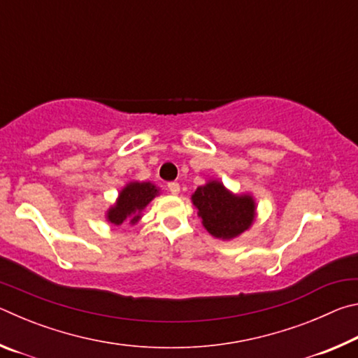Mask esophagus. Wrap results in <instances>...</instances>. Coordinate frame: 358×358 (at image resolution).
<instances>
[{
  "instance_id": "obj_1",
  "label": "esophagus",
  "mask_w": 358,
  "mask_h": 358,
  "mask_svg": "<svg viewBox=\"0 0 358 358\" xmlns=\"http://www.w3.org/2000/svg\"><path fill=\"white\" fill-rule=\"evenodd\" d=\"M167 187H169V191H171V194H175V196H177V194L180 192V185L178 183H169Z\"/></svg>"
}]
</instances>
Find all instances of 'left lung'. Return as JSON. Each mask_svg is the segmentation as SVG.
<instances>
[{"label":"left lung","mask_w":358,"mask_h":358,"mask_svg":"<svg viewBox=\"0 0 358 358\" xmlns=\"http://www.w3.org/2000/svg\"><path fill=\"white\" fill-rule=\"evenodd\" d=\"M191 201L203 227L215 238H237L256 220L257 207L251 194H234L217 180L199 186Z\"/></svg>","instance_id":"1"}]
</instances>
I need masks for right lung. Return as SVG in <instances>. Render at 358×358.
Segmentation results:
<instances>
[{
    "label": "right lung",
    "mask_w": 358,
    "mask_h": 358,
    "mask_svg": "<svg viewBox=\"0 0 358 358\" xmlns=\"http://www.w3.org/2000/svg\"><path fill=\"white\" fill-rule=\"evenodd\" d=\"M156 196H159V187L151 181H129L120 191L117 202L107 210V221L113 226H121L124 222L134 226L141 221L145 207Z\"/></svg>",
    "instance_id": "add662e5"
}]
</instances>
